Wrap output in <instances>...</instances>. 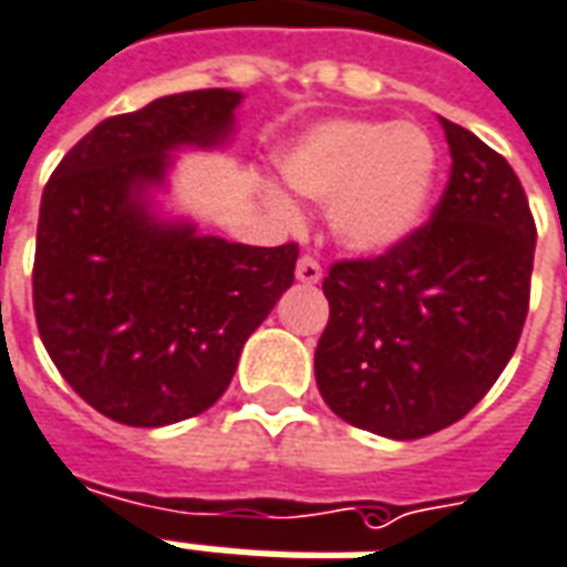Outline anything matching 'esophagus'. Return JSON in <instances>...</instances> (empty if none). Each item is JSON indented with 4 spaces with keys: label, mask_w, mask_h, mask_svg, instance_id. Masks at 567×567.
I'll list each match as a JSON object with an SVG mask.
<instances>
[{
    "label": "esophagus",
    "mask_w": 567,
    "mask_h": 567,
    "mask_svg": "<svg viewBox=\"0 0 567 567\" xmlns=\"http://www.w3.org/2000/svg\"><path fill=\"white\" fill-rule=\"evenodd\" d=\"M296 278H299L301 284H320V280H323V266H320L313 256H301L299 266H296Z\"/></svg>",
    "instance_id": "esophagus-1"
}]
</instances>
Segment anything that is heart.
<instances>
[{"label":"heart","mask_w":567,"mask_h":567,"mask_svg":"<svg viewBox=\"0 0 567 567\" xmlns=\"http://www.w3.org/2000/svg\"><path fill=\"white\" fill-rule=\"evenodd\" d=\"M280 175L299 196L329 202V226L353 254H386L425 223L437 181V147L414 123L326 120L280 153ZM271 205L292 217L278 189Z\"/></svg>","instance_id":"obj_1"}]
</instances>
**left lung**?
Instances as JSON below:
<instances>
[{"mask_svg": "<svg viewBox=\"0 0 567 567\" xmlns=\"http://www.w3.org/2000/svg\"><path fill=\"white\" fill-rule=\"evenodd\" d=\"M450 181L408 241L329 268V323L313 353L344 423L414 441L447 429L511 362L528 313L535 220L502 153L441 117Z\"/></svg>", "mask_w": 567, "mask_h": 567, "instance_id": "obj_1", "label": "left lung"}]
</instances>
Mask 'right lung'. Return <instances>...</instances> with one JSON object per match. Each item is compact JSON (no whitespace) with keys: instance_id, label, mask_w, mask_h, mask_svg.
Returning <instances> with one entry per match:
<instances>
[{"instance_id":"1","label":"right lung","mask_w":567,"mask_h":567,"mask_svg":"<svg viewBox=\"0 0 567 567\" xmlns=\"http://www.w3.org/2000/svg\"><path fill=\"white\" fill-rule=\"evenodd\" d=\"M238 105L235 90H193L102 120L41 193L35 323L69 386L109 420L159 429L208 411L292 287L296 244L250 247L156 214L175 151L226 142Z\"/></svg>"}]
</instances>
